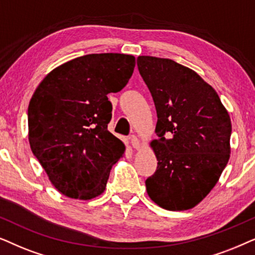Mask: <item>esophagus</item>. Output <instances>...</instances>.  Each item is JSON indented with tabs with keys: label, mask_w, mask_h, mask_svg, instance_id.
Wrapping results in <instances>:
<instances>
[{
	"label": "esophagus",
	"mask_w": 255,
	"mask_h": 255,
	"mask_svg": "<svg viewBox=\"0 0 255 255\" xmlns=\"http://www.w3.org/2000/svg\"><path fill=\"white\" fill-rule=\"evenodd\" d=\"M129 140H130L131 145H133V148H135V149L140 148V141H138V138L135 136V135H130Z\"/></svg>",
	"instance_id": "esophagus-1"
}]
</instances>
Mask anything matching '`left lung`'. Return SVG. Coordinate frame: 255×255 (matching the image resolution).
Here are the masks:
<instances>
[{"label":"left lung","instance_id":"8db88e82","mask_svg":"<svg viewBox=\"0 0 255 255\" xmlns=\"http://www.w3.org/2000/svg\"><path fill=\"white\" fill-rule=\"evenodd\" d=\"M137 66L154 100L157 158L145 188L170 211L199 204L217 184L230 158L232 125L211 85L195 71L167 58L140 56Z\"/></svg>","mask_w":255,"mask_h":255}]
</instances>
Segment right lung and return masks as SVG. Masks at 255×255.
Here are the masks:
<instances>
[{
	"label": "right lung",
	"mask_w": 255,
	"mask_h": 255,
	"mask_svg": "<svg viewBox=\"0 0 255 255\" xmlns=\"http://www.w3.org/2000/svg\"><path fill=\"white\" fill-rule=\"evenodd\" d=\"M134 67L130 54H86L56 67L36 88L28 108L30 148L64 196L88 201L106 189L126 150L107 129V94L120 92Z\"/></svg>",
	"instance_id": "1"
}]
</instances>
